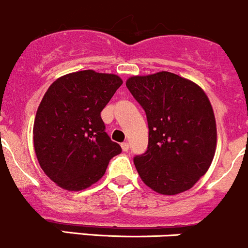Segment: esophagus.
Returning <instances> with one entry per match:
<instances>
[{"label": "esophagus", "mask_w": 248, "mask_h": 248, "mask_svg": "<svg viewBox=\"0 0 248 248\" xmlns=\"http://www.w3.org/2000/svg\"><path fill=\"white\" fill-rule=\"evenodd\" d=\"M129 143H127V142H123V143H122V149H123L124 152H127L129 151Z\"/></svg>", "instance_id": "esophagus-1"}]
</instances>
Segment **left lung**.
<instances>
[{
	"instance_id": "8db88e82",
	"label": "left lung",
	"mask_w": 248,
	"mask_h": 248,
	"mask_svg": "<svg viewBox=\"0 0 248 248\" xmlns=\"http://www.w3.org/2000/svg\"><path fill=\"white\" fill-rule=\"evenodd\" d=\"M126 87L148 122L147 151L134 158L141 180L164 195L190 189L206 173L217 144L207 95L192 80L166 71L130 77Z\"/></svg>"
}]
</instances>
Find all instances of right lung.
<instances>
[{
	"label": "right lung",
	"instance_id": "right-lung-1",
	"mask_svg": "<svg viewBox=\"0 0 248 248\" xmlns=\"http://www.w3.org/2000/svg\"><path fill=\"white\" fill-rule=\"evenodd\" d=\"M122 84L117 75L84 70L58 78L46 92L33 124V147L42 170L59 187H90L122 152L101 119Z\"/></svg>",
	"mask_w": 248,
	"mask_h": 248
}]
</instances>
